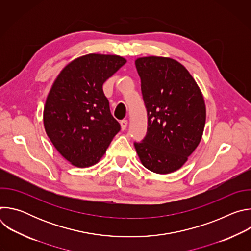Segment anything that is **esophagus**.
I'll list each match as a JSON object with an SVG mask.
<instances>
[{"label":"esophagus","mask_w":251,"mask_h":251,"mask_svg":"<svg viewBox=\"0 0 251 251\" xmlns=\"http://www.w3.org/2000/svg\"><path fill=\"white\" fill-rule=\"evenodd\" d=\"M120 125H121V130H125L126 128H127V125H128V121L127 120H122L121 122H120Z\"/></svg>","instance_id":"34e87169"}]
</instances>
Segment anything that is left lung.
<instances>
[{
	"instance_id": "obj_1",
	"label": "left lung",
	"mask_w": 251,
	"mask_h": 251,
	"mask_svg": "<svg viewBox=\"0 0 251 251\" xmlns=\"http://www.w3.org/2000/svg\"><path fill=\"white\" fill-rule=\"evenodd\" d=\"M148 113L147 135L135 149L142 165L166 175L181 169L199 146L205 124L203 95L189 70L165 56L135 60Z\"/></svg>"
}]
</instances>
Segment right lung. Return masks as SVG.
I'll use <instances>...</instances> for the list:
<instances>
[{
  "instance_id": "obj_1",
  "label": "right lung",
  "mask_w": 251,
  "mask_h": 251,
  "mask_svg": "<svg viewBox=\"0 0 251 251\" xmlns=\"http://www.w3.org/2000/svg\"><path fill=\"white\" fill-rule=\"evenodd\" d=\"M126 62L116 54H85L66 64L53 81L44 126L54 148L73 166L97 164L119 132L102 85Z\"/></svg>"
}]
</instances>
